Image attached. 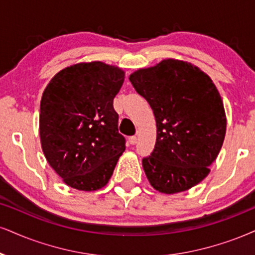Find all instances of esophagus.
Returning a JSON list of instances; mask_svg holds the SVG:
<instances>
[{"instance_id": "34e87169", "label": "esophagus", "mask_w": 255, "mask_h": 255, "mask_svg": "<svg viewBox=\"0 0 255 255\" xmlns=\"http://www.w3.org/2000/svg\"><path fill=\"white\" fill-rule=\"evenodd\" d=\"M128 142H130V144H136L137 143V137L136 136L128 137Z\"/></svg>"}]
</instances>
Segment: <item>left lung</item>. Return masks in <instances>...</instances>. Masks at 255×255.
Here are the masks:
<instances>
[{"label": "left lung", "instance_id": "8db88e82", "mask_svg": "<svg viewBox=\"0 0 255 255\" xmlns=\"http://www.w3.org/2000/svg\"><path fill=\"white\" fill-rule=\"evenodd\" d=\"M130 81L156 118L155 149L142 159L150 184L175 194L200 183L226 134L224 104L215 85L197 67L174 59L134 72Z\"/></svg>", "mask_w": 255, "mask_h": 255}]
</instances>
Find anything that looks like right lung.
Returning a JSON list of instances; mask_svg holds the SVG:
<instances>
[{"label":"right lung","instance_id":"right-lung-1","mask_svg":"<svg viewBox=\"0 0 255 255\" xmlns=\"http://www.w3.org/2000/svg\"><path fill=\"white\" fill-rule=\"evenodd\" d=\"M124 83L121 68L100 61L59 72L40 104V138L49 165L70 187L97 190L108 183L125 150L113 99Z\"/></svg>","mask_w":255,"mask_h":255}]
</instances>
